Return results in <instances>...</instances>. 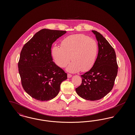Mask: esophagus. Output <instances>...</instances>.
I'll use <instances>...</instances> for the list:
<instances>
[{
  "instance_id": "esophagus-1",
  "label": "esophagus",
  "mask_w": 135,
  "mask_h": 135,
  "mask_svg": "<svg viewBox=\"0 0 135 135\" xmlns=\"http://www.w3.org/2000/svg\"><path fill=\"white\" fill-rule=\"evenodd\" d=\"M72 76V75L71 74H67V77H68V78H71Z\"/></svg>"
}]
</instances>
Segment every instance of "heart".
I'll return each mask as SVG.
<instances>
[{
  "mask_svg": "<svg viewBox=\"0 0 135 135\" xmlns=\"http://www.w3.org/2000/svg\"><path fill=\"white\" fill-rule=\"evenodd\" d=\"M98 45L95 40L84 34L69 36L61 42V47L55 45L51 49V55L55 63L61 68L71 60L66 70L71 73L90 70L94 66L98 54Z\"/></svg>",
  "mask_w": 135,
  "mask_h": 135,
  "instance_id": "b5f03b06",
  "label": "heart"
}]
</instances>
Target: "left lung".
<instances>
[{"mask_svg":"<svg viewBox=\"0 0 135 135\" xmlns=\"http://www.w3.org/2000/svg\"><path fill=\"white\" fill-rule=\"evenodd\" d=\"M98 45V54L94 66L81 75L82 83L75 90L85 100L96 101L112 90L118 71L115 52L99 32L92 30Z\"/></svg>","mask_w":135,"mask_h":135,"instance_id":"1","label":"left lung"}]
</instances>
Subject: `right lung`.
Returning a JSON list of instances; mask_svg holds the SVG:
<instances>
[{
    "label": "right lung",
    "mask_w": 135,
    "mask_h": 135,
    "mask_svg": "<svg viewBox=\"0 0 135 135\" xmlns=\"http://www.w3.org/2000/svg\"><path fill=\"white\" fill-rule=\"evenodd\" d=\"M66 31L43 29L28 41L20 54L18 68L24 90L33 98L47 101L58 95L67 74L52 61V44Z\"/></svg>",
    "instance_id": "1"
}]
</instances>
